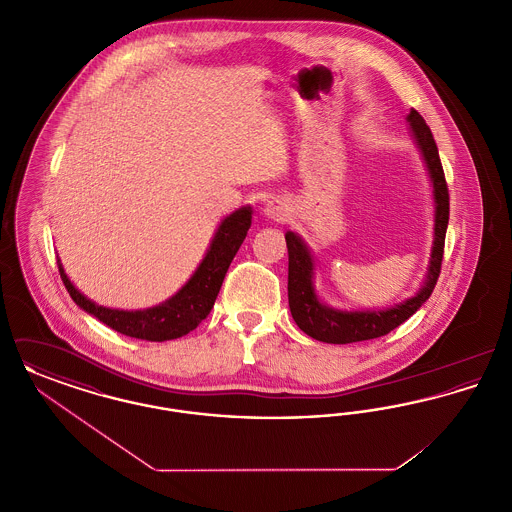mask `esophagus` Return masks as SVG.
I'll return each instance as SVG.
<instances>
[{"mask_svg": "<svg viewBox=\"0 0 512 512\" xmlns=\"http://www.w3.org/2000/svg\"><path fill=\"white\" fill-rule=\"evenodd\" d=\"M265 215H267L268 219L282 222V220L288 219L290 209H288V205L282 199H272V201H268L267 207H265Z\"/></svg>", "mask_w": 512, "mask_h": 512, "instance_id": "esophagus-1", "label": "esophagus"}]
</instances>
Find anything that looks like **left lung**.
I'll use <instances>...</instances> for the list:
<instances>
[{
    "mask_svg": "<svg viewBox=\"0 0 512 512\" xmlns=\"http://www.w3.org/2000/svg\"><path fill=\"white\" fill-rule=\"evenodd\" d=\"M407 121L411 124L414 142L420 149L426 169L434 186V244L430 267L424 280V286L414 293L413 297L405 299L399 305H393L384 311H338L324 305L318 299L313 286L315 261L303 240L286 232L288 245V301L295 324L311 338L326 343H353V341L374 340L390 334L393 328L403 324L409 317L422 307V303L432 295L443 261V245L445 232L449 224V190L445 182L443 167L439 161L438 146L432 136L430 126L420 117L418 111L411 109Z\"/></svg>",
    "mask_w": 512,
    "mask_h": 512,
    "instance_id": "8db88e82",
    "label": "left lung"
}]
</instances>
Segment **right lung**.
Returning <instances> with one entry per match:
<instances>
[{
  "instance_id": "obj_1",
  "label": "right lung",
  "mask_w": 512,
  "mask_h": 512,
  "mask_svg": "<svg viewBox=\"0 0 512 512\" xmlns=\"http://www.w3.org/2000/svg\"><path fill=\"white\" fill-rule=\"evenodd\" d=\"M251 226V207H242L220 222L215 238L207 249L201 265L194 276L174 293L165 303L149 307L144 311H121L96 305L92 299L78 292L65 274L61 261L59 274L74 303L88 315L98 318L115 332L124 336L147 341H167L182 338L195 330L211 313L220 292L222 280L240 245L244 244L247 230Z\"/></svg>"
}]
</instances>
